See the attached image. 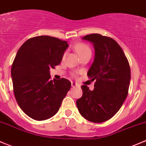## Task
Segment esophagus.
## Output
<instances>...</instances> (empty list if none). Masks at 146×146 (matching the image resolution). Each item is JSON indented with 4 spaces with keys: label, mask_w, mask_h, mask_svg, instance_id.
I'll list each match as a JSON object with an SVG mask.
<instances>
[{
    "label": "esophagus",
    "mask_w": 146,
    "mask_h": 146,
    "mask_svg": "<svg viewBox=\"0 0 146 146\" xmlns=\"http://www.w3.org/2000/svg\"><path fill=\"white\" fill-rule=\"evenodd\" d=\"M72 87H77V86H79V85L76 83H75V82H72Z\"/></svg>",
    "instance_id": "1"
}]
</instances>
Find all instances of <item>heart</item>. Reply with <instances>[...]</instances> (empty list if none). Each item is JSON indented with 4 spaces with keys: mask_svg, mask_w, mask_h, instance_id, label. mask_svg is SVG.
Wrapping results in <instances>:
<instances>
[{
    "mask_svg": "<svg viewBox=\"0 0 146 146\" xmlns=\"http://www.w3.org/2000/svg\"><path fill=\"white\" fill-rule=\"evenodd\" d=\"M75 49H76V51L77 52V53L79 54V56L83 55V54H86V53L91 52L90 48L85 44H77V45L76 46V47H75Z\"/></svg>",
    "mask_w": 146,
    "mask_h": 146,
    "instance_id": "obj_1",
    "label": "heart"
}]
</instances>
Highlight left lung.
I'll return each instance as SVG.
<instances>
[{
	"mask_svg": "<svg viewBox=\"0 0 146 146\" xmlns=\"http://www.w3.org/2000/svg\"><path fill=\"white\" fill-rule=\"evenodd\" d=\"M82 40L92 42L94 60L87 75L95 80L94 89L82 86L83 94L76 100L80 114L86 120L102 123L113 117L128 95L131 80L129 63L119 44L111 37L87 35Z\"/></svg>",
	"mask_w": 146,
	"mask_h": 146,
	"instance_id": "1",
	"label": "left lung"
}]
</instances>
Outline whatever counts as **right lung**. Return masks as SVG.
Wrapping results in <instances>:
<instances>
[{"label":"right lung","mask_w":146,"mask_h":146,"mask_svg":"<svg viewBox=\"0 0 146 146\" xmlns=\"http://www.w3.org/2000/svg\"><path fill=\"white\" fill-rule=\"evenodd\" d=\"M69 47L67 41L41 35L20 47L11 67L15 99L23 111L37 121L52 117L60 109L71 82L50 79V70L59 65Z\"/></svg>","instance_id":"add662e5"}]
</instances>
